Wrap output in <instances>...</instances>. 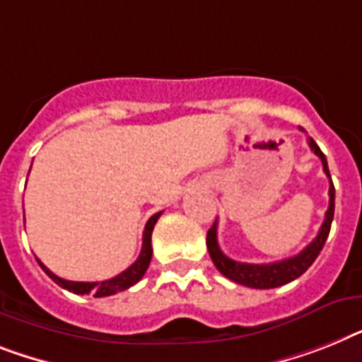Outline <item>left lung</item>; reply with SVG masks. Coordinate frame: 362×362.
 <instances>
[{
	"instance_id": "1",
	"label": "left lung",
	"mask_w": 362,
	"mask_h": 362,
	"mask_svg": "<svg viewBox=\"0 0 362 362\" xmlns=\"http://www.w3.org/2000/svg\"><path fill=\"white\" fill-rule=\"evenodd\" d=\"M310 149L318 155L324 166L325 175L329 177V207L325 211L324 223H322L320 231L316 235V238L310 242L309 246H305L298 255L283 259L277 262H268V264H250V262H237L229 259L226 253L218 246L216 228L218 222L213 223V228L207 233V250L209 255L213 259L214 267L220 270V274L231 279V281L238 283V285L250 286V288H276V286L286 285V283L294 281L301 274H305L307 268L315 262V259L320 255L322 247H324L327 235H329L331 222H333V214H335V187L331 181L329 168H327V159L322 153V149L316 146L313 139H307Z\"/></svg>"
}]
</instances>
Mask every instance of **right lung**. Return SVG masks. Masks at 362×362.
I'll list each match as a JSON object with an SVG mask.
<instances>
[{"mask_svg": "<svg viewBox=\"0 0 362 362\" xmlns=\"http://www.w3.org/2000/svg\"><path fill=\"white\" fill-rule=\"evenodd\" d=\"M160 214L163 213L153 214V216L148 220V223H146L144 235H142V250H140L139 259H136V261H134L133 264L127 268V270H124L122 274H118L116 277H112V279H107V281H94V283L66 281V279H62V277L55 276L52 270H47V268L44 267V264H42L38 259L37 261H38V264H40L42 270L46 272L47 276L52 277L57 285L62 286V288H66V291L74 292V294H92L94 298L112 296V294H116V292H122V291H125V288H129V286H133L134 283H139L140 279H142V276L146 274V270H148L149 261H151V253H153V250H151V233H153L155 223H157V220H159Z\"/></svg>", "mask_w": 362, "mask_h": 362, "instance_id": "right-lung-1", "label": "right lung"}]
</instances>
